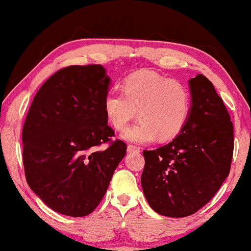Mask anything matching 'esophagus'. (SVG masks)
Masks as SVG:
<instances>
[{"label":"esophagus","instance_id":"esophagus-1","mask_svg":"<svg viewBox=\"0 0 251 251\" xmlns=\"http://www.w3.org/2000/svg\"><path fill=\"white\" fill-rule=\"evenodd\" d=\"M127 151H128V152H133V151L139 152V151H141V148L137 147V146H134V145H128V146H127Z\"/></svg>","mask_w":251,"mask_h":251}]
</instances>
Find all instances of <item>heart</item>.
<instances>
[{"label":"heart","mask_w":251,"mask_h":251,"mask_svg":"<svg viewBox=\"0 0 251 251\" xmlns=\"http://www.w3.org/2000/svg\"><path fill=\"white\" fill-rule=\"evenodd\" d=\"M124 93L108 91L103 101L106 118L117 130L125 128L137 109L141 120L122 134L124 141L145 144L157 137L169 141L186 125L190 96L177 80L142 70L125 78Z\"/></svg>","instance_id":"1"}]
</instances>
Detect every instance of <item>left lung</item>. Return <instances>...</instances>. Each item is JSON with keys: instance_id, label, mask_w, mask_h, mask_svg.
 <instances>
[{"instance_id": "left-lung-1", "label": "left lung", "mask_w": 251, "mask_h": 251, "mask_svg": "<svg viewBox=\"0 0 251 251\" xmlns=\"http://www.w3.org/2000/svg\"><path fill=\"white\" fill-rule=\"evenodd\" d=\"M190 113L173 142L144 151L143 192L159 215L181 218L201 209L230 171L233 127L214 85L198 74L188 80Z\"/></svg>"}]
</instances>
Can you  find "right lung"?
<instances>
[{"mask_svg":"<svg viewBox=\"0 0 251 251\" xmlns=\"http://www.w3.org/2000/svg\"><path fill=\"white\" fill-rule=\"evenodd\" d=\"M109 76L101 65H73L46 80L33 100L23 126L26 181L50 209L71 217L99 206L126 144L107 125L104 97Z\"/></svg>","mask_w":251,"mask_h":251,"instance_id":"right-lung-1","label":"right lung"}]
</instances>
